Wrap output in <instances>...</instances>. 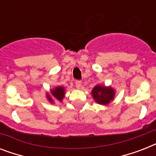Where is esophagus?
I'll list each match as a JSON object with an SVG mask.
<instances>
[{
	"mask_svg": "<svg viewBox=\"0 0 156 156\" xmlns=\"http://www.w3.org/2000/svg\"><path fill=\"white\" fill-rule=\"evenodd\" d=\"M75 85H76V87L78 88V89H80L82 87V82L79 80L76 81L75 82Z\"/></svg>",
	"mask_w": 156,
	"mask_h": 156,
	"instance_id": "1",
	"label": "esophagus"
}]
</instances>
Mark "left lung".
Here are the masks:
<instances>
[{
	"instance_id": "1",
	"label": "left lung",
	"mask_w": 156,
	"mask_h": 156,
	"mask_svg": "<svg viewBox=\"0 0 156 156\" xmlns=\"http://www.w3.org/2000/svg\"><path fill=\"white\" fill-rule=\"evenodd\" d=\"M115 95H116V90L110 86L106 87V86L97 84L91 90V95L94 100L97 104L104 106L112 102Z\"/></svg>"
}]
</instances>
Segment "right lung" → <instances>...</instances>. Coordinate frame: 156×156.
Returning <instances> with one entry per match:
<instances>
[{"label": "right lung", "mask_w": 156, "mask_h": 156, "mask_svg": "<svg viewBox=\"0 0 156 156\" xmlns=\"http://www.w3.org/2000/svg\"><path fill=\"white\" fill-rule=\"evenodd\" d=\"M66 96V88L62 86H57L53 89H50V93L46 92V98L51 104L56 102H62Z\"/></svg>", "instance_id": "1"}]
</instances>
